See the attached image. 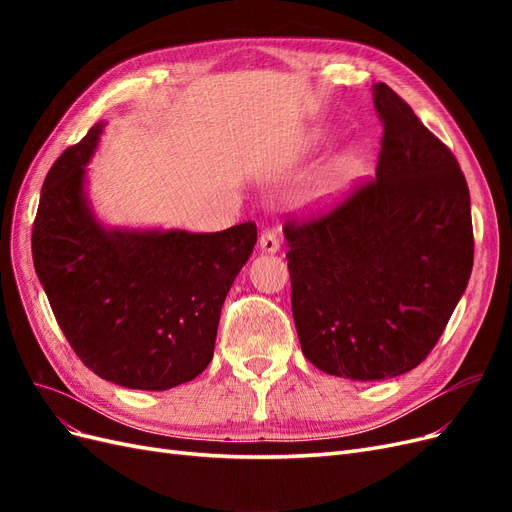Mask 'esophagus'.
Listing matches in <instances>:
<instances>
[{"label": "esophagus", "mask_w": 512, "mask_h": 512, "mask_svg": "<svg viewBox=\"0 0 512 512\" xmlns=\"http://www.w3.org/2000/svg\"><path fill=\"white\" fill-rule=\"evenodd\" d=\"M258 243H260V250L267 254H275L277 250H280V239H277V235L271 230H262L258 237Z\"/></svg>", "instance_id": "34e87169"}]
</instances>
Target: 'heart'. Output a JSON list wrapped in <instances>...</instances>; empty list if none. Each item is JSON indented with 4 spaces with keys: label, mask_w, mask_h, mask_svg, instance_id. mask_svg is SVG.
I'll return each mask as SVG.
<instances>
[{
    "label": "heart",
    "mask_w": 512,
    "mask_h": 512,
    "mask_svg": "<svg viewBox=\"0 0 512 512\" xmlns=\"http://www.w3.org/2000/svg\"><path fill=\"white\" fill-rule=\"evenodd\" d=\"M361 168H363V162H361L359 153H354V151L344 153V156L339 158L331 168L329 179H327V190L329 192L344 190L346 185H350L356 177L361 175Z\"/></svg>",
    "instance_id": "heart-1"
}]
</instances>
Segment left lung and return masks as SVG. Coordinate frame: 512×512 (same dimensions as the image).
<instances>
[{"instance_id":"obj_1","label":"left lung","mask_w":512,"mask_h":512,"mask_svg":"<svg viewBox=\"0 0 512 512\" xmlns=\"http://www.w3.org/2000/svg\"><path fill=\"white\" fill-rule=\"evenodd\" d=\"M376 177L284 224L301 350L324 374L384 380L421 365L468 286L470 190L459 162L395 91L374 85Z\"/></svg>"}]
</instances>
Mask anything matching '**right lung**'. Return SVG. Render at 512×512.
<instances>
[{"label":"right lung","mask_w":512,"mask_h":512,"mask_svg":"<svg viewBox=\"0 0 512 512\" xmlns=\"http://www.w3.org/2000/svg\"><path fill=\"white\" fill-rule=\"evenodd\" d=\"M96 123L44 179L32 232L38 280L76 356L126 389L166 391L213 359L226 294L256 224L222 232L106 230L85 196Z\"/></svg>","instance_id":"obj_1"}]
</instances>
